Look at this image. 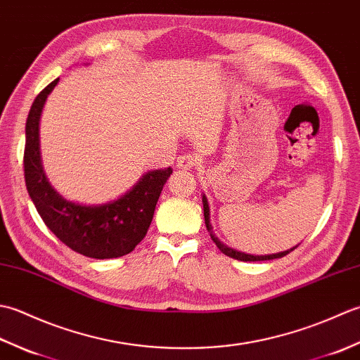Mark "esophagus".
Instances as JSON below:
<instances>
[{
	"mask_svg": "<svg viewBox=\"0 0 360 360\" xmlns=\"http://www.w3.org/2000/svg\"><path fill=\"white\" fill-rule=\"evenodd\" d=\"M198 162H200V159H198L196 155H193V153H186V155L179 156L178 168H181V170H190V168L195 167Z\"/></svg>",
	"mask_w": 360,
	"mask_h": 360,
	"instance_id": "1",
	"label": "esophagus"
}]
</instances>
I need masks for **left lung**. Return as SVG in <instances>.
I'll return each instance as SVG.
<instances>
[{"label":"left lung","instance_id":"8db88e82","mask_svg":"<svg viewBox=\"0 0 360 360\" xmlns=\"http://www.w3.org/2000/svg\"><path fill=\"white\" fill-rule=\"evenodd\" d=\"M202 205H204L205 227H207V231H209V233H210V238L213 240V243L217 244L218 249H219L221 252H223L224 255H227V257L235 258V259H240V262H266V259H275V258L285 257V255L290 254V252H292V250L297 248V246H295V248L289 249V250L278 252V254H272V255H249V254H244V252H238V250H235V249H232V248H227V246H224V244L217 238L215 233H213V231H212L210 217H209V204H207V198H205V196H202Z\"/></svg>","mask_w":360,"mask_h":360}]
</instances>
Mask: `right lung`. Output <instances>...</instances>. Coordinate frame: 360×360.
I'll list each match as a JSON object with an SVG mask.
<instances>
[{"mask_svg":"<svg viewBox=\"0 0 360 360\" xmlns=\"http://www.w3.org/2000/svg\"><path fill=\"white\" fill-rule=\"evenodd\" d=\"M58 79L51 82L30 106L26 120L25 181L30 200L43 223L57 238L77 254L89 258L127 255L147 235L158 200L173 170L148 172L119 200L102 205H80L66 201L46 179L38 142V122L43 105Z\"/></svg>","mask_w":360,"mask_h":360,"instance_id":"1","label":"right lung"}]
</instances>
